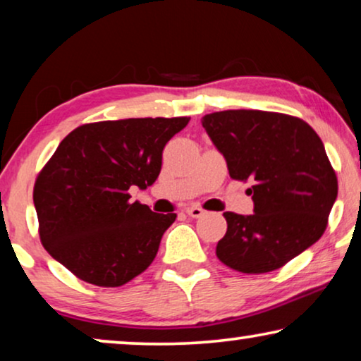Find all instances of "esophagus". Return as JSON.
Here are the masks:
<instances>
[{
  "instance_id": "34e87169",
  "label": "esophagus",
  "mask_w": 361,
  "mask_h": 361,
  "mask_svg": "<svg viewBox=\"0 0 361 361\" xmlns=\"http://www.w3.org/2000/svg\"><path fill=\"white\" fill-rule=\"evenodd\" d=\"M185 214L189 215V216H192V219H200V216L204 215L205 212L202 210L200 207H187V209H185Z\"/></svg>"
}]
</instances>
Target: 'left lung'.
Listing matches in <instances>:
<instances>
[{
	"label": "left lung",
	"mask_w": 361,
	"mask_h": 361,
	"mask_svg": "<svg viewBox=\"0 0 361 361\" xmlns=\"http://www.w3.org/2000/svg\"><path fill=\"white\" fill-rule=\"evenodd\" d=\"M230 177L253 180L255 214L225 212L216 256L246 274L269 273L312 246L327 228L337 176L324 142L300 118L274 111L226 110L202 118Z\"/></svg>",
	"instance_id": "1"
}]
</instances>
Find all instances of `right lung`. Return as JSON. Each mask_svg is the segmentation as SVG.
<instances>
[{"instance_id": "add662e5", "label": "right lung", "mask_w": 361, "mask_h": 361, "mask_svg": "<svg viewBox=\"0 0 361 361\" xmlns=\"http://www.w3.org/2000/svg\"><path fill=\"white\" fill-rule=\"evenodd\" d=\"M190 118L88 123L63 137L34 184L47 253L85 283L118 288L154 261L176 214L130 202L161 172L162 149Z\"/></svg>"}]
</instances>
